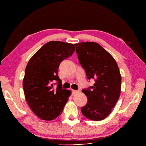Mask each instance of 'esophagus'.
<instances>
[{
  "instance_id": "34e87169",
  "label": "esophagus",
  "mask_w": 146,
  "mask_h": 146,
  "mask_svg": "<svg viewBox=\"0 0 146 146\" xmlns=\"http://www.w3.org/2000/svg\"><path fill=\"white\" fill-rule=\"evenodd\" d=\"M71 92H72V95L76 94H77V93H78V92H79V91H77V90H71Z\"/></svg>"
}]
</instances>
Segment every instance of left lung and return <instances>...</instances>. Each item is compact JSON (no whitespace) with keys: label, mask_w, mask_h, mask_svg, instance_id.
Listing matches in <instances>:
<instances>
[{"label":"left lung","mask_w":146,"mask_h":146,"mask_svg":"<svg viewBox=\"0 0 146 146\" xmlns=\"http://www.w3.org/2000/svg\"><path fill=\"white\" fill-rule=\"evenodd\" d=\"M79 63L93 86L82 90L87 103L81 112L88 119L100 121L111 111L120 95L121 77L115 59L95 42L74 44Z\"/></svg>","instance_id":"8db88e82"}]
</instances>
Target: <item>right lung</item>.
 Here are the masks:
<instances>
[{"label":"right lung","instance_id":"right-lung-1","mask_svg":"<svg viewBox=\"0 0 146 146\" xmlns=\"http://www.w3.org/2000/svg\"><path fill=\"white\" fill-rule=\"evenodd\" d=\"M74 51L73 44L49 41L27 64L23 80L25 97L32 111L41 119L56 118L68 100L71 92L62 88L58 68L60 63L72 56ZM56 84V88L54 87Z\"/></svg>","mask_w":146,"mask_h":146}]
</instances>
